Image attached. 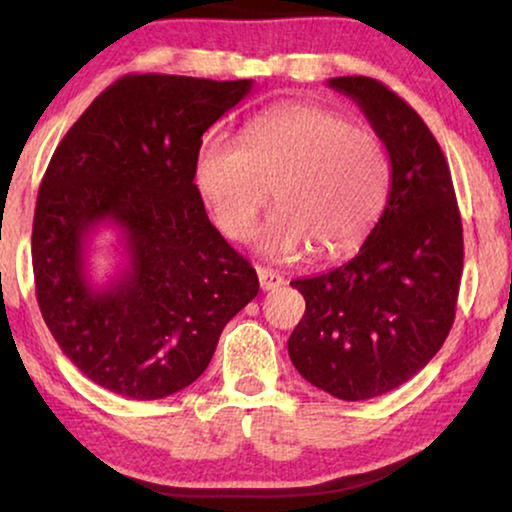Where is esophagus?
Returning <instances> with one entry per match:
<instances>
[{"instance_id": "esophagus-1", "label": "esophagus", "mask_w": 512, "mask_h": 512, "mask_svg": "<svg viewBox=\"0 0 512 512\" xmlns=\"http://www.w3.org/2000/svg\"><path fill=\"white\" fill-rule=\"evenodd\" d=\"M258 272V282H261V289L263 291H275L279 286L284 284V277L279 275L277 270H270V268H256Z\"/></svg>"}]
</instances>
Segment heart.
<instances>
[{
  "mask_svg": "<svg viewBox=\"0 0 512 512\" xmlns=\"http://www.w3.org/2000/svg\"><path fill=\"white\" fill-rule=\"evenodd\" d=\"M195 184L230 240H247L272 198L277 209L258 247L291 258L312 244L335 256L361 240L380 214L389 163L373 132L331 109L289 104L251 121L242 144L207 135L195 156Z\"/></svg>",
  "mask_w": 512,
  "mask_h": 512,
  "instance_id": "obj_1",
  "label": "heart"
}]
</instances>
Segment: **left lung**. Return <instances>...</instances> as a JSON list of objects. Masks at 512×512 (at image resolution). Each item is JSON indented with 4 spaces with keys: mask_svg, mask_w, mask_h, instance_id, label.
Masks as SVG:
<instances>
[{
    "mask_svg": "<svg viewBox=\"0 0 512 512\" xmlns=\"http://www.w3.org/2000/svg\"><path fill=\"white\" fill-rule=\"evenodd\" d=\"M387 146V205L352 261L293 279L305 314L289 338L293 366L342 401H366L415 377L450 333L464 235L452 177L422 116L368 76H335Z\"/></svg>",
    "mask_w": 512,
    "mask_h": 512,
    "instance_id": "left-lung-1",
    "label": "left lung"
}]
</instances>
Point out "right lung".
Segmentation results:
<instances>
[{"mask_svg":"<svg viewBox=\"0 0 512 512\" xmlns=\"http://www.w3.org/2000/svg\"><path fill=\"white\" fill-rule=\"evenodd\" d=\"M254 81L130 74L83 111L39 186L32 268L41 317L88 380L135 401L186 389L258 277L212 226L195 186L202 135ZM122 235L109 283L87 275L89 240Z\"/></svg>","mask_w":512,"mask_h":512,"instance_id":"1","label":"right lung"}]
</instances>
